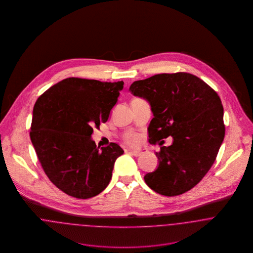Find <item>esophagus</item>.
<instances>
[{
	"label": "esophagus",
	"mask_w": 253,
	"mask_h": 253,
	"mask_svg": "<svg viewBox=\"0 0 253 253\" xmlns=\"http://www.w3.org/2000/svg\"><path fill=\"white\" fill-rule=\"evenodd\" d=\"M145 150H138V151H133V150H130V154L132 155V156H134V157H140L141 155H143L144 154Z\"/></svg>",
	"instance_id": "1"
}]
</instances>
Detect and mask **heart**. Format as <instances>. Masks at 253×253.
I'll list each match as a JSON object with an SVG mask.
<instances>
[{"label":"heart","mask_w":253,"mask_h":253,"mask_svg":"<svg viewBox=\"0 0 253 253\" xmlns=\"http://www.w3.org/2000/svg\"><path fill=\"white\" fill-rule=\"evenodd\" d=\"M125 141L131 145H136L140 141V135L136 133H130L125 136Z\"/></svg>","instance_id":"1"}]
</instances>
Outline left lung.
Masks as SVG:
<instances>
[{"mask_svg": "<svg viewBox=\"0 0 253 253\" xmlns=\"http://www.w3.org/2000/svg\"><path fill=\"white\" fill-rule=\"evenodd\" d=\"M133 96L149 101L154 118L148 127L149 142L161 146L159 165L144 176L156 193L174 196L197 185L216 159L225 136L224 109L216 92L189 73L158 74L130 86ZM161 142L159 143V141Z\"/></svg>", "mask_w": 253, "mask_h": 253, "instance_id": "obj_1", "label": "left lung"}]
</instances>
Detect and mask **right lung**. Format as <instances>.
<instances>
[{
  "instance_id": "1",
  "label": "right lung",
  "mask_w": 253,
  "mask_h": 253,
  "mask_svg": "<svg viewBox=\"0 0 253 253\" xmlns=\"http://www.w3.org/2000/svg\"><path fill=\"white\" fill-rule=\"evenodd\" d=\"M124 83L68 78L37 99L30 138L50 181L63 193L87 199L101 193L124 151L111 142L96 147L93 126L108 121Z\"/></svg>"
}]
</instances>
